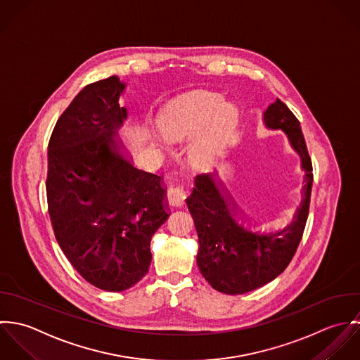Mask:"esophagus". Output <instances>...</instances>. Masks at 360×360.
<instances>
[{
	"instance_id": "obj_1",
	"label": "esophagus",
	"mask_w": 360,
	"mask_h": 360,
	"mask_svg": "<svg viewBox=\"0 0 360 360\" xmlns=\"http://www.w3.org/2000/svg\"><path fill=\"white\" fill-rule=\"evenodd\" d=\"M185 199H186V195L181 186H171L167 192V200L171 206L179 207L185 203Z\"/></svg>"
}]
</instances>
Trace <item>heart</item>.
Wrapping results in <instances>:
<instances>
[{
  "mask_svg": "<svg viewBox=\"0 0 360 360\" xmlns=\"http://www.w3.org/2000/svg\"><path fill=\"white\" fill-rule=\"evenodd\" d=\"M240 115L224 96L196 90L168 103L157 117L158 129L169 141L186 142V160L196 169H210L225 157Z\"/></svg>",
  "mask_w": 360,
  "mask_h": 360,
  "instance_id": "heart-1",
  "label": "heart"
}]
</instances>
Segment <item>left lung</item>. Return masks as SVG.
<instances>
[{
    "instance_id": "8db88e82",
    "label": "left lung",
    "mask_w": 360,
    "mask_h": 360,
    "mask_svg": "<svg viewBox=\"0 0 360 360\" xmlns=\"http://www.w3.org/2000/svg\"><path fill=\"white\" fill-rule=\"evenodd\" d=\"M263 122L270 131L284 132L300 160L299 202L292 213L281 210L284 222L256 228L255 218L239 207L214 174L198 175L186 199L199 236V270L212 287L228 295L250 292L278 277L299 246L309 214L313 174L300 124L280 98L267 107Z\"/></svg>"
}]
</instances>
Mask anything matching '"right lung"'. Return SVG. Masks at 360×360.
Wrapping results in <instances>:
<instances>
[{"label":"right lung","mask_w":360,"mask_h":360,"mask_svg":"<svg viewBox=\"0 0 360 360\" xmlns=\"http://www.w3.org/2000/svg\"><path fill=\"white\" fill-rule=\"evenodd\" d=\"M125 86L110 76L77 93L50 138L46 181L60 248L87 283L110 292L143 278L151 236L169 216L161 176L135 168L117 142Z\"/></svg>","instance_id":"obj_1"}]
</instances>
